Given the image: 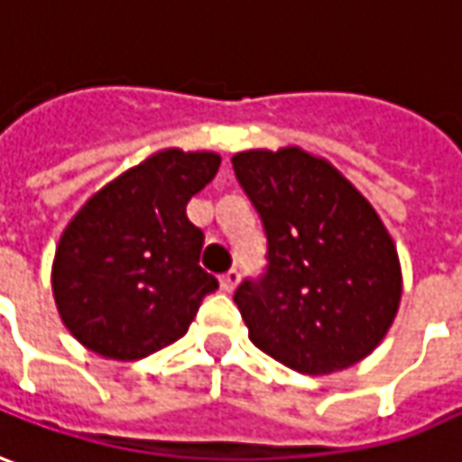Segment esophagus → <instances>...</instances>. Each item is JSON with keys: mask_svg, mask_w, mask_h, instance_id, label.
<instances>
[{"mask_svg": "<svg viewBox=\"0 0 462 462\" xmlns=\"http://www.w3.org/2000/svg\"><path fill=\"white\" fill-rule=\"evenodd\" d=\"M238 280H241V274H238L236 269L226 272L224 277H221V290H224V292H234V290H236Z\"/></svg>", "mask_w": 462, "mask_h": 462, "instance_id": "1", "label": "esophagus"}]
</instances>
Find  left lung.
<instances>
[{"mask_svg":"<svg viewBox=\"0 0 462 462\" xmlns=\"http://www.w3.org/2000/svg\"><path fill=\"white\" fill-rule=\"evenodd\" d=\"M267 231V274L234 295L256 348L325 376L366 358L394 323L402 267L379 213L323 157L300 147L231 157Z\"/></svg>","mask_w":462,"mask_h":462,"instance_id":"8db88e82","label":"left lung"}]
</instances>
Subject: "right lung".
<instances>
[{
	"instance_id": "right-lung-1",
	"label": "right lung",
	"mask_w": 462,
	"mask_h": 462,
	"mask_svg": "<svg viewBox=\"0 0 462 462\" xmlns=\"http://www.w3.org/2000/svg\"><path fill=\"white\" fill-rule=\"evenodd\" d=\"M218 165L216 152H154L70 218L55 246L52 297L80 346L137 361L188 333L218 280L198 264L203 231L185 206Z\"/></svg>"
}]
</instances>
